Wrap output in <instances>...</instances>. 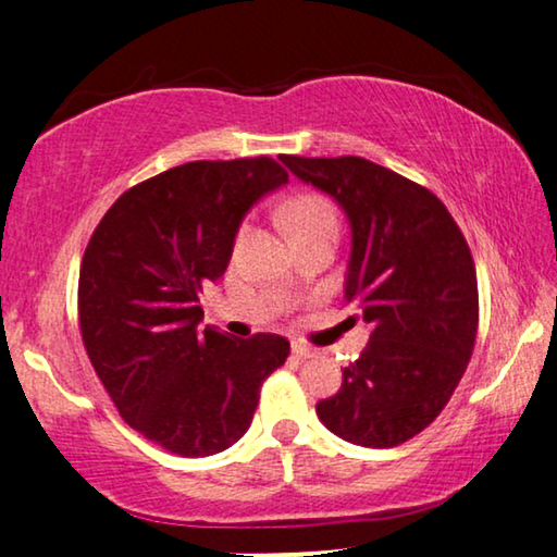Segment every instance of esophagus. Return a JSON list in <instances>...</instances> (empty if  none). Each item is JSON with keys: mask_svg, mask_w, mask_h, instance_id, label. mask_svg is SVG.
<instances>
[{"mask_svg": "<svg viewBox=\"0 0 557 557\" xmlns=\"http://www.w3.org/2000/svg\"><path fill=\"white\" fill-rule=\"evenodd\" d=\"M292 354L296 359H311V357H317V349H311V346H306L301 342H294Z\"/></svg>", "mask_w": 557, "mask_h": 557, "instance_id": "1", "label": "esophagus"}]
</instances>
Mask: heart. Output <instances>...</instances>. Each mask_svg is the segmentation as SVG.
<instances>
[{"label":"heart","mask_w":557,"mask_h":557,"mask_svg":"<svg viewBox=\"0 0 557 557\" xmlns=\"http://www.w3.org/2000/svg\"><path fill=\"white\" fill-rule=\"evenodd\" d=\"M284 221L296 240L319 231H338L336 208L319 193H301V196L288 200L284 206ZM246 225H240L236 233V246L246 238Z\"/></svg>","instance_id":"heart-1"}]
</instances>
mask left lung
Listing matches in <instances>:
<instances>
[{"mask_svg": "<svg viewBox=\"0 0 557 557\" xmlns=\"http://www.w3.org/2000/svg\"><path fill=\"white\" fill-rule=\"evenodd\" d=\"M281 160L349 215L344 298L372 324L317 414L351 445L397 447L440 417L470 364L480 324L470 246L430 188L389 168L357 156Z\"/></svg>", "mask_w": 557, "mask_h": 557, "instance_id": "8db88e82", "label": "left lung"}]
</instances>
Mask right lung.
<instances>
[{"label":"right lung","instance_id":"right-lung-1","mask_svg":"<svg viewBox=\"0 0 557 557\" xmlns=\"http://www.w3.org/2000/svg\"><path fill=\"white\" fill-rule=\"evenodd\" d=\"M284 183L269 156L193 160L127 188L85 248L87 357L120 417L168 453L208 457L244 437L292 351L278 334L198 332L203 284L223 276L248 208Z\"/></svg>","mask_w":557,"mask_h":557}]
</instances>
